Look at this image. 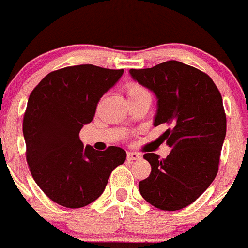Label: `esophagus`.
<instances>
[{"label": "esophagus", "mask_w": 248, "mask_h": 248, "mask_svg": "<svg viewBox=\"0 0 248 248\" xmlns=\"http://www.w3.org/2000/svg\"><path fill=\"white\" fill-rule=\"evenodd\" d=\"M126 157L129 161H134V160H139L140 157H141V154H139V153H135V152H129L127 153Z\"/></svg>", "instance_id": "34e87169"}]
</instances>
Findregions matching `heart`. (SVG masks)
I'll return each mask as SVG.
<instances>
[{
  "mask_svg": "<svg viewBox=\"0 0 248 248\" xmlns=\"http://www.w3.org/2000/svg\"><path fill=\"white\" fill-rule=\"evenodd\" d=\"M125 94H126L127 99H135V98H140V96H144V95H149L147 89L144 88L142 85H140L139 82H127L124 87Z\"/></svg>",
  "mask_w": 248,
  "mask_h": 248,
  "instance_id": "obj_1",
  "label": "heart"
}]
</instances>
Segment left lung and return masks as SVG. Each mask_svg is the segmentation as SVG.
Returning a JSON list of instances; mask_svg holds the SVG:
<instances>
[{
    "mask_svg": "<svg viewBox=\"0 0 248 248\" xmlns=\"http://www.w3.org/2000/svg\"><path fill=\"white\" fill-rule=\"evenodd\" d=\"M130 74L156 95L154 125H167L160 139L173 148L162 160L154 153L143 155L152 173L140 181V192L160 210H180L197 200L218 172L227 130L221 93L208 74L178 61L130 69Z\"/></svg>",
    "mask_w": 248,
    "mask_h": 248,
    "instance_id": "8db88e82",
    "label": "left lung"
}]
</instances>
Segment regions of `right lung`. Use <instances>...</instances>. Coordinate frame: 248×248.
Here are the masks:
<instances>
[{"mask_svg":"<svg viewBox=\"0 0 248 248\" xmlns=\"http://www.w3.org/2000/svg\"><path fill=\"white\" fill-rule=\"evenodd\" d=\"M123 69L93 64L48 73L30 94L22 122L26 160L37 185L60 205L82 208L101 196L111 172L125 161L122 148L83 145L80 130Z\"/></svg>","mask_w":248,"mask_h":248,"instance_id":"right-lung-1","label":"right lung"}]
</instances>
